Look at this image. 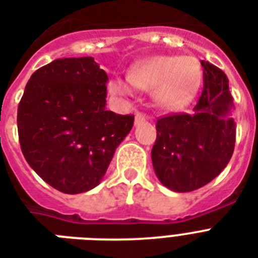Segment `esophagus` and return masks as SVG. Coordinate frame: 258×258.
Wrapping results in <instances>:
<instances>
[{
	"label": "esophagus",
	"mask_w": 258,
	"mask_h": 258,
	"mask_svg": "<svg viewBox=\"0 0 258 258\" xmlns=\"http://www.w3.org/2000/svg\"><path fill=\"white\" fill-rule=\"evenodd\" d=\"M146 115L145 113H142V112H138L137 115H135V124H141V123H143V121H146Z\"/></svg>",
	"instance_id": "34e87169"
}]
</instances>
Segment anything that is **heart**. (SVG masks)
I'll return each mask as SVG.
<instances>
[{
  "label": "heart",
  "instance_id": "1",
  "mask_svg": "<svg viewBox=\"0 0 258 258\" xmlns=\"http://www.w3.org/2000/svg\"><path fill=\"white\" fill-rule=\"evenodd\" d=\"M202 70L196 57L155 56L137 62L128 79L113 78L109 91L120 97L133 96L134 87L151 91L161 105L180 109L192 100L201 86Z\"/></svg>",
  "mask_w": 258,
  "mask_h": 258
}]
</instances>
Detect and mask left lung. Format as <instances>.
<instances>
[{
  "label": "left lung",
  "mask_w": 258,
  "mask_h": 258,
  "mask_svg": "<svg viewBox=\"0 0 258 258\" xmlns=\"http://www.w3.org/2000/svg\"><path fill=\"white\" fill-rule=\"evenodd\" d=\"M204 91L192 113H175L157 121L151 150L154 171L167 188L187 192L202 187L226 167L234 151L236 121L228 76L209 61Z\"/></svg>",
  "instance_id": "1"
}]
</instances>
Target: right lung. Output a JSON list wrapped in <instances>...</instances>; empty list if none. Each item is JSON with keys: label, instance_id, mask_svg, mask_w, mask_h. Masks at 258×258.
<instances>
[{"label": "right lung", "instance_id": "add662e5", "mask_svg": "<svg viewBox=\"0 0 258 258\" xmlns=\"http://www.w3.org/2000/svg\"><path fill=\"white\" fill-rule=\"evenodd\" d=\"M108 76L93 57L57 58L37 70L18 104L17 127L26 162L66 194L100 183L134 116L107 111Z\"/></svg>", "mask_w": 258, "mask_h": 258}]
</instances>
